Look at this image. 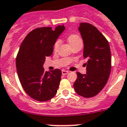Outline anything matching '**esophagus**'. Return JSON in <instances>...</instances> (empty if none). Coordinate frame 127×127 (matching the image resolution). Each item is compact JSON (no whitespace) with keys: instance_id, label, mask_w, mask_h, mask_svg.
<instances>
[{"instance_id":"obj_1","label":"esophagus","mask_w":127,"mask_h":127,"mask_svg":"<svg viewBox=\"0 0 127 127\" xmlns=\"http://www.w3.org/2000/svg\"><path fill=\"white\" fill-rule=\"evenodd\" d=\"M62 73L63 75H67L69 73V71H65V70H62Z\"/></svg>"}]
</instances>
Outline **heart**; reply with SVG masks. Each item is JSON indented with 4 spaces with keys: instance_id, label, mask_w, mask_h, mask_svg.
<instances>
[{
    "instance_id": "obj_1",
    "label": "heart",
    "mask_w": 127,
    "mask_h": 127,
    "mask_svg": "<svg viewBox=\"0 0 127 127\" xmlns=\"http://www.w3.org/2000/svg\"><path fill=\"white\" fill-rule=\"evenodd\" d=\"M68 42L69 44L71 46H74L77 44H82V39H81V36L77 34H70L68 36L67 38ZM61 44V40L60 39L56 40V42H54L53 46V50L54 52H56L58 50L59 46Z\"/></svg>"
}]
</instances>
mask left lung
<instances>
[{"mask_svg":"<svg viewBox=\"0 0 127 127\" xmlns=\"http://www.w3.org/2000/svg\"><path fill=\"white\" fill-rule=\"evenodd\" d=\"M84 43L83 56L87 59V73H77L75 92L85 98L96 96L107 82L111 68V51L105 36L94 25L81 23L79 27Z\"/></svg>","mask_w":127,"mask_h":127,"instance_id":"8db88e82","label":"left lung"}]
</instances>
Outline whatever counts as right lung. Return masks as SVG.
<instances>
[{
  "mask_svg": "<svg viewBox=\"0 0 127 127\" xmlns=\"http://www.w3.org/2000/svg\"><path fill=\"white\" fill-rule=\"evenodd\" d=\"M64 25L36 28L25 36L16 57V69L21 85L31 98L45 102L55 96L60 83L62 71H45V59L53 53V46Z\"/></svg>",
  "mask_w": 127,
  "mask_h": 127,
  "instance_id": "1",
  "label": "right lung"
}]
</instances>
